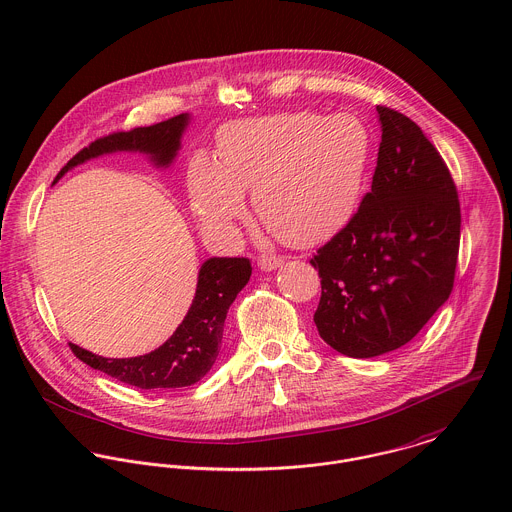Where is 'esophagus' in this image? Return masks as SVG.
<instances>
[{"mask_svg": "<svg viewBox=\"0 0 512 512\" xmlns=\"http://www.w3.org/2000/svg\"><path fill=\"white\" fill-rule=\"evenodd\" d=\"M259 269L263 271H275L277 267L283 265V257H277V255H261L259 261H257Z\"/></svg>", "mask_w": 512, "mask_h": 512, "instance_id": "esophagus-1", "label": "esophagus"}]
</instances>
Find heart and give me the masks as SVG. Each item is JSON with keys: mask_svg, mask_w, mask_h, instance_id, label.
I'll return each mask as SVG.
<instances>
[{"mask_svg": "<svg viewBox=\"0 0 512 512\" xmlns=\"http://www.w3.org/2000/svg\"><path fill=\"white\" fill-rule=\"evenodd\" d=\"M372 134L354 114L279 112L235 120L217 136L215 164L196 156L188 172L194 215L229 233L253 190L261 223L279 241L312 247L340 231L364 184Z\"/></svg>", "mask_w": 512, "mask_h": 512, "instance_id": "obj_1", "label": "heart"}]
</instances>
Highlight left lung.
Instances as JSON below:
<instances>
[{"label": "left lung", "mask_w": 512, "mask_h": 512, "mask_svg": "<svg viewBox=\"0 0 512 512\" xmlns=\"http://www.w3.org/2000/svg\"><path fill=\"white\" fill-rule=\"evenodd\" d=\"M378 164L350 221L310 259L320 277L314 324L350 358H372L409 342L455 281L461 207L451 172L406 114L376 106Z\"/></svg>", "instance_id": "left-lung-1"}]
</instances>
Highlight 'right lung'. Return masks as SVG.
Instances as JSON below:
<instances>
[{"instance_id":"right-lung-1","label":"right lung","mask_w":512,"mask_h":512,"mask_svg":"<svg viewBox=\"0 0 512 512\" xmlns=\"http://www.w3.org/2000/svg\"><path fill=\"white\" fill-rule=\"evenodd\" d=\"M190 116L178 114L152 126L112 132L97 138L77 152L57 174L59 180L67 170L85 160L108 152L134 150L150 154L156 166H168L178 148ZM251 277V261L245 257L207 259L200 275L196 297L176 332L154 352L136 358H103L71 344L73 354L95 370L140 390H170L200 382L217 360L223 336V322L237 293Z\"/></svg>"}]
</instances>
